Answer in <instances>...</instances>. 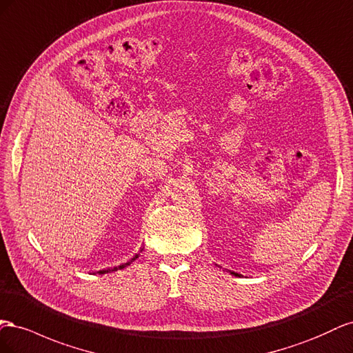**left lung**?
<instances>
[{
	"label": "left lung",
	"mask_w": 353,
	"mask_h": 353,
	"mask_svg": "<svg viewBox=\"0 0 353 353\" xmlns=\"http://www.w3.org/2000/svg\"><path fill=\"white\" fill-rule=\"evenodd\" d=\"M230 272V275H235V276H239V274H236V272H232V270H229Z\"/></svg>",
	"instance_id": "obj_1"
}]
</instances>
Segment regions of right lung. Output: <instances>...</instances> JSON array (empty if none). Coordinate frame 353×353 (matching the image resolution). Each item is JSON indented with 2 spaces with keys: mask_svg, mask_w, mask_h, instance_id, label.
<instances>
[{
  "mask_svg": "<svg viewBox=\"0 0 353 353\" xmlns=\"http://www.w3.org/2000/svg\"><path fill=\"white\" fill-rule=\"evenodd\" d=\"M139 257V254H136L132 260H130V261H127V263H124V265H119V266H115V268H112V269H103V270H99L97 272V274H100V275H102V274H109V272H115V270H119V269H124V268H127L130 263H132V261H134L136 259Z\"/></svg>",
  "mask_w": 353,
  "mask_h": 353,
  "instance_id": "right-lung-1",
  "label": "right lung"
}]
</instances>
